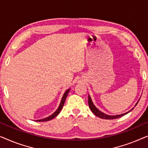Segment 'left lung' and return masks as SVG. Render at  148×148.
<instances>
[{
  "label": "left lung",
  "mask_w": 148,
  "mask_h": 148,
  "mask_svg": "<svg viewBox=\"0 0 148 148\" xmlns=\"http://www.w3.org/2000/svg\"><path fill=\"white\" fill-rule=\"evenodd\" d=\"M139 99L137 101L136 104H135V106H136V105L137 104V103L139 102ZM88 104H89V106H90V108L91 109V110H92V112L94 113V114L97 116L100 119H118L119 117H121L123 116H124V115L128 114L129 112H130L131 110H133V108H134V107L132 108L130 110H129L128 112H125V113H123V114H116V115H108V114H105V113L102 112V111H100L99 109H98L96 108V106H95V105L94 104V103H93L92 100V98H91V97L90 95H88Z\"/></svg>",
  "instance_id": "obj_1"
}]
</instances>
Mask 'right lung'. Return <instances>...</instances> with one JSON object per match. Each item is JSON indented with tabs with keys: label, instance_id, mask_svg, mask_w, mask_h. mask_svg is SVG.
Returning a JSON list of instances; mask_svg holds the SVG:
<instances>
[{
	"label": "right lung",
	"instance_id": "obj_1",
	"mask_svg": "<svg viewBox=\"0 0 148 148\" xmlns=\"http://www.w3.org/2000/svg\"><path fill=\"white\" fill-rule=\"evenodd\" d=\"M70 90H71V88L68 89V90H66L65 92L64 93L63 96H62V97L61 100H60L59 106H58V108L56 109V110L55 111V112H54V113H52L51 115H50V116H48V117H46V118L42 119H39V120H36V121H37V122H44V121H48L52 120V119L55 118V117L57 116L58 114H59L60 111H61L62 107H63V105L64 104V102H65L66 96H67V95L69 94V92Z\"/></svg>",
	"mask_w": 148,
	"mask_h": 148
}]
</instances>
